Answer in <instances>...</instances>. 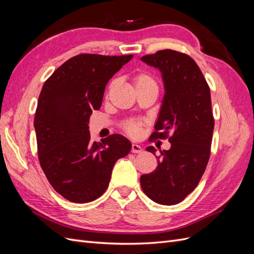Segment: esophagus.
<instances>
[{
  "mask_svg": "<svg viewBox=\"0 0 254 254\" xmlns=\"http://www.w3.org/2000/svg\"><path fill=\"white\" fill-rule=\"evenodd\" d=\"M142 147L140 145H137V144H132L131 145V152H133V153H140V152H142Z\"/></svg>",
  "mask_w": 254,
  "mask_h": 254,
  "instance_id": "34e87169",
  "label": "esophagus"
}]
</instances>
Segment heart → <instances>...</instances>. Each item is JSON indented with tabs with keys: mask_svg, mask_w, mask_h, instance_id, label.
Returning <instances> with one entry per match:
<instances>
[{
	"mask_svg": "<svg viewBox=\"0 0 254 254\" xmlns=\"http://www.w3.org/2000/svg\"><path fill=\"white\" fill-rule=\"evenodd\" d=\"M133 83L135 90L144 88V87H157L156 81L153 80L152 76L146 72H140L134 75L133 77ZM125 130L126 132L133 137L140 136L142 132V123L141 122H128L125 124Z\"/></svg>",
	"mask_w": 254,
	"mask_h": 254,
	"instance_id": "b5f03b06",
	"label": "heart"
}]
</instances>
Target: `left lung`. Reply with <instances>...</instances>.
Returning <instances> with one entry per match:
<instances>
[{
    "mask_svg": "<svg viewBox=\"0 0 254 254\" xmlns=\"http://www.w3.org/2000/svg\"><path fill=\"white\" fill-rule=\"evenodd\" d=\"M141 60L159 68L165 90L156 131L150 136L168 137L172 146L161 151L156 170L142 175L140 182L151 200L173 205L195 190L209 162L214 130L210 87L187 54L162 50ZM146 150L156 155L153 146Z\"/></svg>",
    "mask_w": 254,
    "mask_h": 254,
    "instance_id": "1",
    "label": "left lung"
}]
</instances>
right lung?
Returning a JSON list of instances; mask_svg holds the SVG:
<instances>
[{"mask_svg": "<svg viewBox=\"0 0 254 254\" xmlns=\"http://www.w3.org/2000/svg\"><path fill=\"white\" fill-rule=\"evenodd\" d=\"M132 57L80 54L43 84L34 121L39 162L54 190L72 202L101 197L115 162L131 149L121 134L92 142L88 124L101 108L106 84Z\"/></svg>", "mask_w": 254, "mask_h": 254, "instance_id": "obj_1", "label": "right lung"}]
</instances>
